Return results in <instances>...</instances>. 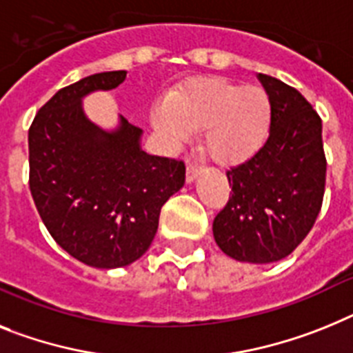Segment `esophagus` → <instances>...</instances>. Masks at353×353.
<instances>
[{
  "mask_svg": "<svg viewBox=\"0 0 353 353\" xmlns=\"http://www.w3.org/2000/svg\"><path fill=\"white\" fill-rule=\"evenodd\" d=\"M201 170H203V167L201 165H197V163H190L188 167H186V181L192 183L195 179V177L199 176Z\"/></svg>",
  "mask_w": 353,
  "mask_h": 353,
  "instance_id": "34e87169",
  "label": "esophagus"
}]
</instances>
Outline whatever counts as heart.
Masks as SVG:
<instances>
[{"label": "heart", "mask_w": 353, "mask_h": 353, "mask_svg": "<svg viewBox=\"0 0 353 353\" xmlns=\"http://www.w3.org/2000/svg\"><path fill=\"white\" fill-rule=\"evenodd\" d=\"M271 100L260 88L213 79L192 84L152 109V127L170 145L206 129L204 145L215 161L235 165L262 149L271 129Z\"/></svg>", "instance_id": "1"}]
</instances>
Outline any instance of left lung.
Wrapping results in <instances>:
<instances>
[{
  "label": "left lung",
  "mask_w": 353,
  "mask_h": 353,
  "mask_svg": "<svg viewBox=\"0 0 353 353\" xmlns=\"http://www.w3.org/2000/svg\"><path fill=\"white\" fill-rule=\"evenodd\" d=\"M271 100L268 141L226 172L232 195L213 221V239L228 256L271 263L301 244L318 219L327 158L321 118L298 90L259 73Z\"/></svg>",
  "instance_id": "1"
}]
</instances>
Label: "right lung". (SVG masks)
Returning <instances> with one entry per match:
<instances>
[{
  "instance_id": "right-lung-1",
  "label": "right lung",
  "mask_w": 353,
  "mask_h": 353,
  "mask_svg": "<svg viewBox=\"0 0 353 353\" xmlns=\"http://www.w3.org/2000/svg\"><path fill=\"white\" fill-rule=\"evenodd\" d=\"M125 75L103 71L62 88L28 131V185L44 226L73 259L99 269L140 259L161 206L185 185V163L143 152L140 127L120 117L108 132L85 118V94L114 90Z\"/></svg>"
}]
</instances>
